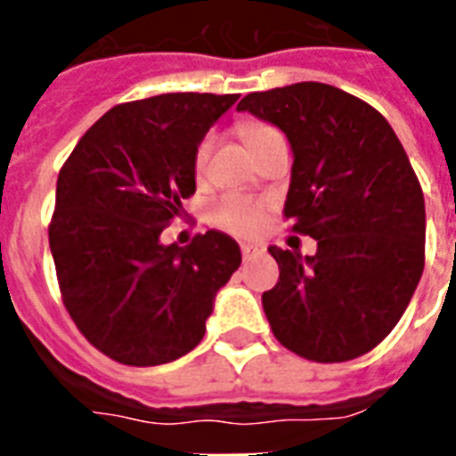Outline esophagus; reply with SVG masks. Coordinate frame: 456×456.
<instances>
[{"label": "esophagus", "instance_id": "obj_1", "mask_svg": "<svg viewBox=\"0 0 456 456\" xmlns=\"http://www.w3.org/2000/svg\"><path fill=\"white\" fill-rule=\"evenodd\" d=\"M241 253H243V260H250V257L263 256L265 246L257 241H246V243H241Z\"/></svg>", "mask_w": 456, "mask_h": 456}]
</instances>
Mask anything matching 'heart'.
I'll list each match as a JSON object with an SVG mask.
<instances>
[{
	"label": "heart",
	"mask_w": 456,
	"mask_h": 456,
	"mask_svg": "<svg viewBox=\"0 0 456 456\" xmlns=\"http://www.w3.org/2000/svg\"><path fill=\"white\" fill-rule=\"evenodd\" d=\"M270 132H274L267 125L257 123H243L241 125V137L246 139L248 149L260 142L263 137H267ZM210 146H213V139L206 137L196 149V158H193V167L196 172H203L208 160V153H210ZM213 222L220 229L229 232V234L236 236H256L260 229H263L265 222V206L260 200L250 199V196H241V193H227L222 196L217 203L213 206Z\"/></svg>",
	"instance_id": "obj_1"
}]
</instances>
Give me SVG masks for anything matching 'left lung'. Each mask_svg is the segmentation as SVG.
Wrapping results in <instances>:
<instances>
[{
    "instance_id": "obj_1",
    "label": "left lung",
    "mask_w": 456,
    "mask_h": 456,
    "mask_svg": "<svg viewBox=\"0 0 456 456\" xmlns=\"http://www.w3.org/2000/svg\"><path fill=\"white\" fill-rule=\"evenodd\" d=\"M293 151L284 215L314 256L270 246L279 281L263 293L277 340L314 362L369 353L400 322L424 272L426 208L388 120L324 82L243 96Z\"/></svg>"
}]
</instances>
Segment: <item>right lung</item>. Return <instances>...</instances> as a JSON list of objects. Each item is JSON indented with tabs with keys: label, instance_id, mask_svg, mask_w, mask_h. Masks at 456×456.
Instances as JSON below:
<instances>
[{
	"label": "right lung",
	"instance_id": "add662e5",
	"mask_svg": "<svg viewBox=\"0 0 456 456\" xmlns=\"http://www.w3.org/2000/svg\"><path fill=\"white\" fill-rule=\"evenodd\" d=\"M239 94H158L120 103L77 142L49 224L68 314L110 360L156 367L191 353L215 296L241 265L210 229L186 248L160 241L196 191V149Z\"/></svg>",
	"mask_w": 456,
	"mask_h": 456
}]
</instances>
